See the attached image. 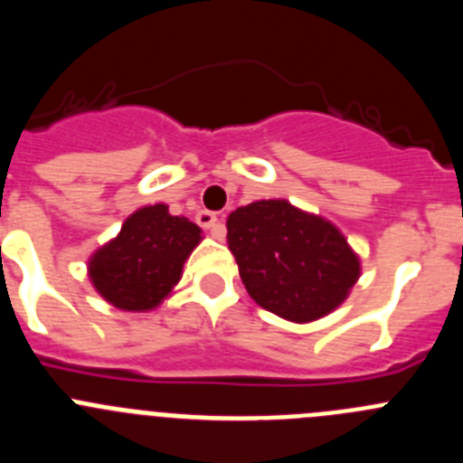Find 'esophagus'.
I'll list each match as a JSON object with an SVG mask.
<instances>
[{
    "instance_id": "obj_1",
    "label": "esophagus",
    "mask_w": 463,
    "mask_h": 463,
    "mask_svg": "<svg viewBox=\"0 0 463 463\" xmlns=\"http://www.w3.org/2000/svg\"><path fill=\"white\" fill-rule=\"evenodd\" d=\"M194 220L202 229H215V227H218V213H213V211H199V213H196ZM215 236H218V232H215Z\"/></svg>"
}]
</instances>
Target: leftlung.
<instances>
[{
  "label": "left lung",
  "instance_id": "obj_1",
  "mask_svg": "<svg viewBox=\"0 0 463 463\" xmlns=\"http://www.w3.org/2000/svg\"><path fill=\"white\" fill-rule=\"evenodd\" d=\"M227 243L255 304L298 325L336 310L362 273L336 224L285 199L229 213Z\"/></svg>",
  "mask_w": 463,
  "mask_h": 463
}]
</instances>
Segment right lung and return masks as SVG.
I'll list each match as a JSON object with an SVG mask.
<instances>
[{
	"instance_id": "right-lung-1",
	"label": "right lung",
	"mask_w": 463,
	"mask_h": 463,
	"mask_svg": "<svg viewBox=\"0 0 463 463\" xmlns=\"http://www.w3.org/2000/svg\"><path fill=\"white\" fill-rule=\"evenodd\" d=\"M202 241V229L166 203L143 206L122 224L120 234L88 261L94 289L120 310L157 308L178 285L183 264Z\"/></svg>"
}]
</instances>
